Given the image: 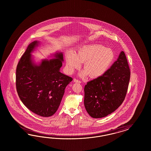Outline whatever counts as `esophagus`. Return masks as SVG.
I'll return each mask as SVG.
<instances>
[{
    "mask_svg": "<svg viewBox=\"0 0 151 151\" xmlns=\"http://www.w3.org/2000/svg\"><path fill=\"white\" fill-rule=\"evenodd\" d=\"M73 82H78V83H81V81L78 80L76 79V78H74V79H73Z\"/></svg>",
    "mask_w": 151,
    "mask_h": 151,
    "instance_id": "esophagus-1",
    "label": "esophagus"
}]
</instances>
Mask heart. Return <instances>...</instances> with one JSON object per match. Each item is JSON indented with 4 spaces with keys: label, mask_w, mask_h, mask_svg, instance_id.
<instances>
[{
    "label": "heart",
    "mask_w": 151,
    "mask_h": 151,
    "mask_svg": "<svg viewBox=\"0 0 151 151\" xmlns=\"http://www.w3.org/2000/svg\"><path fill=\"white\" fill-rule=\"evenodd\" d=\"M66 64L69 73H73L83 63L85 70L81 76L90 74L91 78L100 77L109 69L114 58V51L99 44H88L80 47L75 54L69 52L66 54Z\"/></svg>",
    "instance_id": "heart-1"
}]
</instances>
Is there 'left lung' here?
Masks as SVG:
<instances>
[{
	"mask_svg": "<svg viewBox=\"0 0 151 151\" xmlns=\"http://www.w3.org/2000/svg\"><path fill=\"white\" fill-rule=\"evenodd\" d=\"M130 70L124 51L110 69L85 86L84 105L92 118L107 116L117 109L126 95Z\"/></svg>",
	"mask_w": 151,
	"mask_h": 151,
	"instance_id": "1",
	"label": "left lung"
}]
</instances>
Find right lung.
I'll use <instances>...</instances> for the list:
<instances>
[{"mask_svg":"<svg viewBox=\"0 0 151 151\" xmlns=\"http://www.w3.org/2000/svg\"><path fill=\"white\" fill-rule=\"evenodd\" d=\"M31 42L19 60L16 70V87L20 99L29 110L42 117H50L56 112L65 89L73 78L60 73L63 54H53L55 59L33 62L31 53L39 44Z\"/></svg>","mask_w":151,"mask_h":151,"instance_id":"add662e5","label":"right lung"}]
</instances>
